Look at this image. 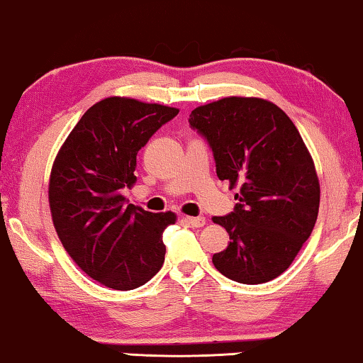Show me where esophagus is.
<instances>
[{"mask_svg":"<svg viewBox=\"0 0 363 363\" xmlns=\"http://www.w3.org/2000/svg\"><path fill=\"white\" fill-rule=\"evenodd\" d=\"M185 220L190 225H193V228H203L204 224H206V219L204 218H201V216H198V218H194V216H185Z\"/></svg>","mask_w":363,"mask_h":363,"instance_id":"obj_1","label":"esophagus"}]
</instances>
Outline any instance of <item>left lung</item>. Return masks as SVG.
I'll return each mask as SVG.
<instances>
[{
	"instance_id": "8db88e82",
	"label": "left lung",
	"mask_w": 363,
	"mask_h": 363,
	"mask_svg": "<svg viewBox=\"0 0 363 363\" xmlns=\"http://www.w3.org/2000/svg\"><path fill=\"white\" fill-rule=\"evenodd\" d=\"M188 123L211 145L219 180L238 188L235 209L213 220L229 244L213 264L230 280L259 285L293 264L318 219L321 188L296 125L275 103L228 96L194 108Z\"/></svg>"
}]
</instances>
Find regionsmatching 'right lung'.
I'll use <instances>...</instances> for the list:
<instances>
[{
    "label": "right lung",
    "instance_id": "1",
    "mask_svg": "<svg viewBox=\"0 0 363 363\" xmlns=\"http://www.w3.org/2000/svg\"><path fill=\"white\" fill-rule=\"evenodd\" d=\"M178 111L134 98H104L57 152L49 178L52 223L67 254L103 286L134 290L164 265L162 234L177 214L125 204L123 190L138 180V152Z\"/></svg>",
    "mask_w": 363,
    "mask_h": 363
}]
</instances>
